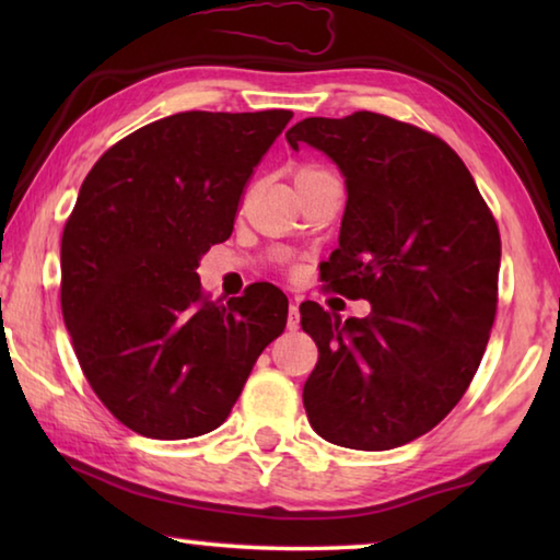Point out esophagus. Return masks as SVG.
I'll use <instances>...</instances> for the list:
<instances>
[{"label": "esophagus", "mask_w": 560, "mask_h": 560, "mask_svg": "<svg viewBox=\"0 0 560 560\" xmlns=\"http://www.w3.org/2000/svg\"><path fill=\"white\" fill-rule=\"evenodd\" d=\"M301 324V314H299V299L291 301L289 306V330H296Z\"/></svg>", "instance_id": "1"}]
</instances>
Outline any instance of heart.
Instances as JSON below:
<instances>
[{
  "label": "heart",
  "instance_id": "1",
  "mask_svg": "<svg viewBox=\"0 0 560 560\" xmlns=\"http://www.w3.org/2000/svg\"><path fill=\"white\" fill-rule=\"evenodd\" d=\"M316 173H324V170H318V167H301L299 173H296V177H306V175H316Z\"/></svg>",
  "mask_w": 560,
  "mask_h": 560
}]
</instances>
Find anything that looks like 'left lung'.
<instances>
[{
  "instance_id": "1",
  "label": "left lung",
  "mask_w": 560,
  "mask_h": 560,
  "mask_svg": "<svg viewBox=\"0 0 560 560\" xmlns=\"http://www.w3.org/2000/svg\"><path fill=\"white\" fill-rule=\"evenodd\" d=\"M334 160L346 212L326 283L371 301V316H330L301 303L318 363L303 407L320 438L381 452L430 432L462 400L497 314L501 240L469 170L407 122L358 110L287 130Z\"/></svg>"
}]
</instances>
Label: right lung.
<instances>
[{
    "label": "right lung",
    "mask_w": 560,
    "mask_h": 560,
    "mask_svg": "<svg viewBox=\"0 0 560 560\" xmlns=\"http://www.w3.org/2000/svg\"><path fill=\"white\" fill-rule=\"evenodd\" d=\"M291 110H187L93 165L61 240V311L101 402L132 432L187 440L226 420L289 301L254 283L207 301L197 267L230 240L246 179Z\"/></svg>",
    "instance_id": "right-lung-1"
}]
</instances>
